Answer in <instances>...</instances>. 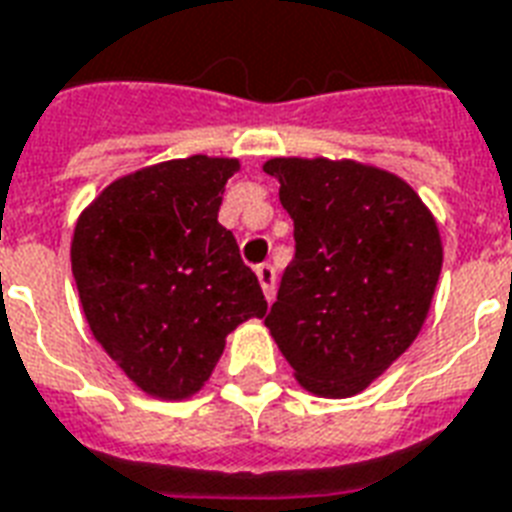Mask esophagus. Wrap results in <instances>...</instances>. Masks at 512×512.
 <instances>
[{
    "label": "esophagus",
    "mask_w": 512,
    "mask_h": 512,
    "mask_svg": "<svg viewBox=\"0 0 512 512\" xmlns=\"http://www.w3.org/2000/svg\"><path fill=\"white\" fill-rule=\"evenodd\" d=\"M257 279H260V287H263V295H266V301H274V293H276V271L274 266H268V263H263V266L255 268Z\"/></svg>",
    "instance_id": "34e87169"
}]
</instances>
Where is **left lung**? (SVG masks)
I'll return each mask as SVG.
<instances>
[{"label":"left lung","instance_id":"obj_1","mask_svg":"<svg viewBox=\"0 0 512 512\" xmlns=\"http://www.w3.org/2000/svg\"><path fill=\"white\" fill-rule=\"evenodd\" d=\"M295 257L266 325L314 396L366 391L429 317L442 238L429 206L396 173L355 160L274 157Z\"/></svg>","mask_w":512,"mask_h":512}]
</instances>
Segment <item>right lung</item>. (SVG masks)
Returning a JSON list of instances; mask_svg holds the SVG:
<instances>
[{"instance_id":"right-lung-1","label":"right lung","mask_w":512,"mask_h":512,"mask_svg":"<svg viewBox=\"0 0 512 512\" xmlns=\"http://www.w3.org/2000/svg\"><path fill=\"white\" fill-rule=\"evenodd\" d=\"M238 168L206 154L157 162L111 181L75 222L70 260L89 331L154 399L195 396L227 333L268 309L217 219Z\"/></svg>"}]
</instances>
